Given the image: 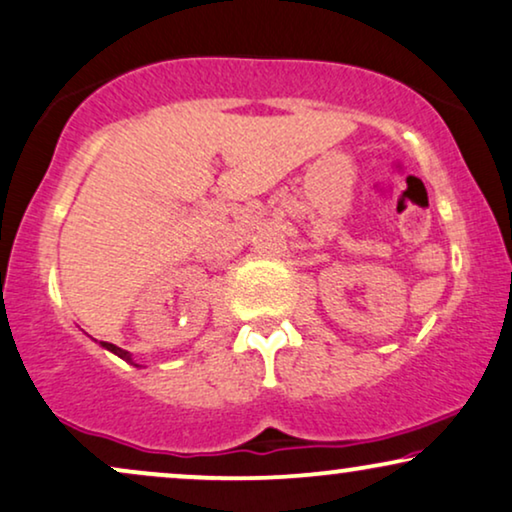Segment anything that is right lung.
Masks as SVG:
<instances>
[{
  "label": "right lung",
  "instance_id": "add662e5",
  "mask_svg": "<svg viewBox=\"0 0 512 512\" xmlns=\"http://www.w3.org/2000/svg\"><path fill=\"white\" fill-rule=\"evenodd\" d=\"M101 345H103V348H105V350H110V353H115L117 357H122V360H126V362H129V364H134V367H138V364H136L134 360H131V353H126V350H122V348H117V345H115V343H105V341H101Z\"/></svg>",
  "mask_w": 512,
  "mask_h": 512
}]
</instances>
